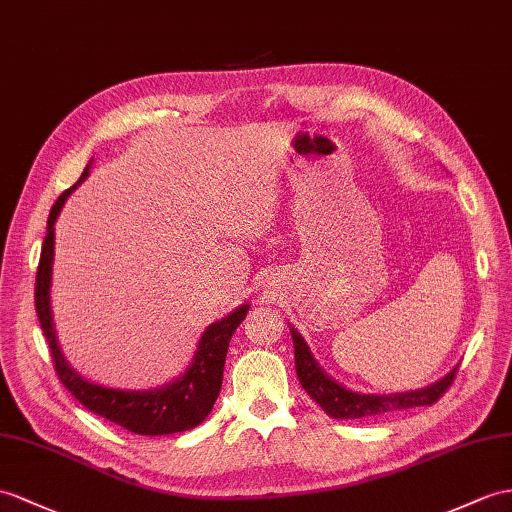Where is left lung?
Returning <instances> with one entry per match:
<instances>
[{"label":"left lung","instance_id":"left-lung-1","mask_svg":"<svg viewBox=\"0 0 512 512\" xmlns=\"http://www.w3.org/2000/svg\"><path fill=\"white\" fill-rule=\"evenodd\" d=\"M291 339L295 345V369H297L299 382H302L304 391L313 397V400L326 410L332 419H363V417H378L384 413H395V410H404V408L432 406L434 402H439V397L447 389H450L458 371L456 367L439 382L426 386V389H417L408 393H393V395L356 393V391L345 389V386L336 380H332L328 373L319 367L313 354H310V347L293 328H291Z\"/></svg>","mask_w":512,"mask_h":512}]
</instances>
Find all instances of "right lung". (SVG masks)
Here are the masks:
<instances>
[{
  "mask_svg": "<svg viewBox=\"0 0 512 512\" xmlns=\"http://www.w3.org/2000/svg\"><path fill=\"white\" fill-rule=\"evenodd\" d=\"M89 167L91 165H86L78 184L89 176ZM78 184H73L71 189L62 193L56 199L52 210H49L47 234L43 241L34 286L36 315H39L49 352H52L58 378L67 386L69 393L76 397L82 406L89 408L91 413L117 423V426L126 428L134 434L160 436L191 430L208 417V413L217 402L223 382V365H226L228 345L234 330L239 328V323L245 319L249 304L239 306L234 313L206 328L202 339H199L193 363L171 384L149 391H121L84 380L78 371L71 369V365L60 352L52 321V308H49V286H52L54 263V223L60 215L62 206H65L67 197Z\"/></svg>",
  "mask_w": 512,
  "mask_h": 512,
  "instance_id": "obj_1",
  "label": "right lung"
}]
</instances>
